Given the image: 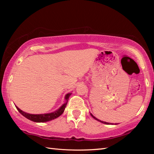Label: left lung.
Segmentation results:
<instances>
[{
  "label": "left lung",
  "mask_w": 154,
  "mask_h": 154,
  "mask_svg": "<svg viewBox=\"0 0 154 154\" xmlns=\"http://www.w3.org/2000/svg\"><path fill=\"white\" fill-rule=\"evenodd\" d=\"M91 116H92L93 119H94L95 120H98V121H99V122H102V123H103V124H110V123H109V122H103V121H101V120H99V119H97V118H95L94 117L92 114H91Z\"/></svg>",
  "instance_id": "obj_1"
}]
</instances>
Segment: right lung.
Here are the masks:
<instances>
[{
  "mask_svg": "<svg viewBox=\"0 0 154 154\" xmlns=\"http://www.w3.org/2000/svg\"><path fill=\"white\" fill-rule=\"evenodd\" d=\"M71 93H68L65 97V99L66 100V102H65L63 105H62L60 109H57L56 111H55L54 112L48 113V114H32L24 112V111L21 110L19 109L18 106H16V108L17 110L19 111V112L22 115L24 116V117L26 118V119L30 120L33 122H48V121H50L52 120H54L57 119V117L61 115L63 112H64V110L66 107V105L68 102V99L69 98Z\"/></svg>",
  "mask_w": 154,
  "mask_h": 154,
  "instance_id": "1",
  "label": "right lung"
}]
</instances>
